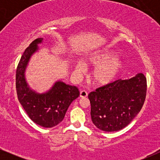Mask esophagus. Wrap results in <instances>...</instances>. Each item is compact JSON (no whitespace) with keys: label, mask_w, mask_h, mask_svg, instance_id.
Masks as SVG:
<instances>
[{"label":"esophagus","mask_w":160,"mask_h":160,"mask_svg":"<svg viewBox=\"0 0 160 160\" xmlns=\"http://www.w3.org/2000/svg\"><path fill=\"white\" fill-rule=\"evenodd\" d=\"M88 95V93L87 92H86V90H82L80 91V96L81 97V98H85V97H86Z\"/></svg>","instance_id":"34e87169"}]
</instances>
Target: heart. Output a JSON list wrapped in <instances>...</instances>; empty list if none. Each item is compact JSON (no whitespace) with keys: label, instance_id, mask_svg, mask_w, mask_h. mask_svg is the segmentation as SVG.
I'll return each instance as SVG.
<instances>
[{"label":"heart","instance_id":"1","mask_svg":"<svg viewBox=\"0 0 160 160\" xmlns=\"http://www.w3.org/2000/svg\"><path fill=\"white\" fill-rule=\"evenodd\" d=\"M88 65L95 67L92 79L95 84L105 86L111 83L119 77L123 69L124 62L120 56L113 50H102L95 52L86 58ZM86 68L80 62H77L75 71L78 73H83Z\"/></svg>","mask_w":160,"mask_h":160}]
</instances>
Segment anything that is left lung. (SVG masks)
<instances>
[{
    "label": "left lung",
    "instance_id": "left-lung-1",
    "mask_svg": "<svg viewBox=\"0 0 160 160\" xmlns=\"http://www.w3.org/2000/svg\"><path fill=\"white\" fill-rule=\"evenodd\" d=\"M147 80L138 74L128 80H117L91 92V118L104 132H116L127 126L144 103Z\"/></svg>",
    "mask_w": 160,
    "mask_h": 160
}]
</instances>
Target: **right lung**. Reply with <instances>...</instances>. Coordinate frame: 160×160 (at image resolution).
I'll list each match as a JSON object with an SVG mask.
<instances>
[{
	"label": "right lung",
	"mask_w": 160,
	"mask_h": 160,
	"mask_svg": "<svg viewBox=\"0 0 160 160\" xmlns=\"http://www.w3.org/2000/svg\"><path fill=\"white\" fill-rule=\"evenodd\" d=\"M43 38H38L27 47L21 57L16 74L18 99L29 118L44 128H52L63 120L68 108L78 98L80 92L75 86L56 81L49 90L38 93L29 87L25 79V71L31 57L38 50Z\"/></svg>",
	"instance_id": "1"
}]
</instances>
